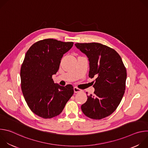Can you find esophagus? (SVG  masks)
Instances as JSON below:
<instances>
[{
    "mask_svg": "<svg viewBox=\"0 0 148 148\" xmlns=\"http://www.w3.org/2000/svg\"><path fill=\"white\" fill-rule=\"evenodd\" d=\"M74 91L75 93H78V92H81L82 91V90H80L79 88L75 87H74Z\"/></svg>",
    "mask_w": 148,
    "mask_h": 148,
    "instance_id": "esophagus-1",
    "label": "esophagus"
}]
</instances>
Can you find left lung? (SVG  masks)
Listing matches in <instances>:
<instances>
[{
    "label": "left lung",
    "mask_w": 148,
    "mask_h": 148,
    "mask_svg": "<svg viewBox=\"0 0 148 148\" xmlns=\"http://www.w3.org/2000/svg\"><path fill=\"white\" fill-rule=\"evenodd\" d=\"M75 46L88 58L94 94L81 107L90 118L101 119L112 114L119 105L125 90L126 70L119 54L113 49L98 43H78Z\"/></svg>",
    "instance_id": "obj_1"
}]
</instances>
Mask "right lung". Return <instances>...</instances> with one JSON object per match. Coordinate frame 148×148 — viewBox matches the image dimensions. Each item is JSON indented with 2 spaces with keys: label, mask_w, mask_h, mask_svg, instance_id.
Wrapping results in <instances>:
<instances>
[{
  "label": "right lung",
  "mask_w": 148,
  "mask_h": 148,
  "mask_svg": "<svg viewBox=\"0 0 148 148\" xmlns=\"http://www.w3.org/2000/svg\"><path fill=\"white\" fill-rule=\"evenodd\" d=\"M73 44L44 39L34 43L26 52L20 69L21 88L29 108L41 118L58 115L74 94L72 85L61 86L52 78L63 54Z\"/></svg>",
  "instance_id": "obj_1"
}]
</instances>
